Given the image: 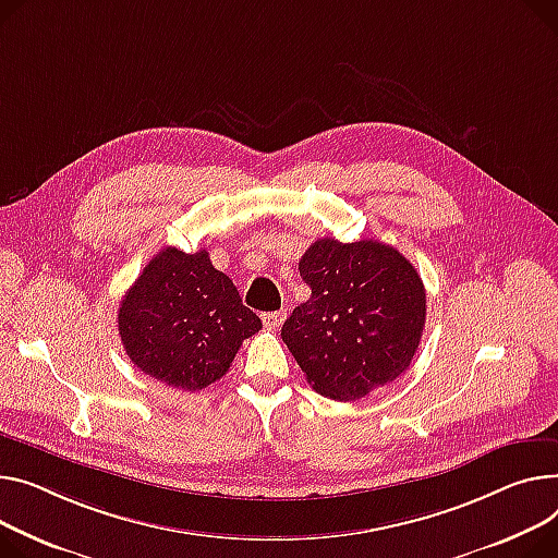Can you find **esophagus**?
Returning <instances> with one entry per match:
<instances>
[{
	"label": "esophagus",
	"instance_id": "34e87169",
	"mask_svg": "<svg viewBox=\"0 0 558 558\" xmlns=\"http://www.w3.org/2000/svg\"><path fill=\"white\" fill-rule=\"evenodd\" d=\"M284 316H287L284 312H267V314H263V323L269 329H278L284 323Z\"/></svg>",
	"mask_w": 558,
	"mask_h": 558
}]
</instances>
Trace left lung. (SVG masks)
Here are the masks:
<instances>
[{"label":"left lung","instance_id":"1","mask_svg":"<svg viewBox=\"0 0 558 558\" xmlns=\"http://www.w3.org/2000/svg\"><path fill=\"white\" fill-rule=\"evenodd\" d=\"M299 269L312 295L280 337L316 392L354 401L405 373L426 323V289L411 259L377 240L323 238Z\"/></svg>","mask_w":558,"mask_h":558}]
</instances>
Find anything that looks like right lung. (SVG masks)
I'll return each instance as SVG.
<instances>
[{
    "label": "right lung",
    "instance_id": "right-lung-1",
    "mask_svg": "<svg viewBox=\"0 0 558 558\" xmlns=\"http://www.w3.org/2000/svg\"><path fill=\"white\" fill-rule=\"evenodd\" d=\"M263 323L206 251L161 248L128 289L119 333L141 373L177 390H202L227 375L244 339Z\"/></svg>",
    "mask_w": 558,
    "mask_h": 558
}]
</instances>
